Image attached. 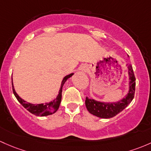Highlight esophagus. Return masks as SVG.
Masks as SVG:
<instances>
[{"label": "esophagus", "mask_w": 151, "mask_h": 151, "mask_svg": "<svg viewBox=\"0 0 151 151\" xmlns=\"http://www.w3.org/2000/svg\"><path fill=\"white\" fill-rule=\"evenodd\" d=\"M80 70L81 71H87V67L85 66H82L80 67Z\"/></svg>", "instance_id": "1"}]
</instances>
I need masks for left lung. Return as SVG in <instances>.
Wrapping results in <instances>:
<instances>
[{
	"mask_svg": "<svg viewBox=\"0 0 151 151\" xmlns=\"http://www.w3.org/2000/svg\"><path fill=\"white\" fill-rule=\"evenodd\" d=\"M127 66L129 76V88L127 93L122 99L116 102L98 101L93 98H89L87 97L85 100V106L90 114L99 118H112L122 111L132 102L134 98L135 90V77L132 65L127 64Z\"/></svg>",
	"mask_w": 151,
	"mask_h": 151,
	"instance_id": "1",
	"label": "left lung"
}]
</instances>
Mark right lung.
<instances>
[{
  "label": "right lung",
  "instance_id": "obj_1",
  "mask_svg": "<svg viewBox=\"0 0 151 151\" xmlns=\"http://www.w3.org/2000/svg\"><path fill=\"white\" fill-rule=\"evenodd\" d=\"M74 74V73H71V74H68V75L65 76L63 78L62 81H61V87H60L59 91H58V96L56 98H54L53 101H50V102L45 103V104H31V103L27 102L26 101L23 100L22 98L19 96L16 92L15 89H14V84H13V78L12 77V89L14 94L15 96L17 99L18 100L19 102L30 113L34 114V115L37 116H46L51 115V114L55 113L57 110L59 108L60 104L61 101V96H62V88L64 85L65 82L69 78H70L71 76Z\"/></svg>",
  "mask_w": 151,
  "mask_h": 151
}]
</instances>
